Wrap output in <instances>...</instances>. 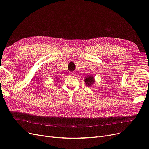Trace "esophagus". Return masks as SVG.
Listing matches in <instances>:
<instances>
[{"label": "esophagus", "mask_w": 149, "mask_h": 149, "mask_svg": "<svg viewBox=\"0 0 149 149\" xmlns=\"http://www.w3.org/2000/svg\"><path fill=\"white\" fill-rule=\"evenodd\" d=\"M69 75H71V76H74V75H75V73L74 72H70Z\"/></svg>", "instance_id": "34e87169"}]
</instances>
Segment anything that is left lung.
Masks as SVG:
<instances>
[{
	"label": "left lung",
	"instance_id": "left-lung-1",
	"mask_svg": "<svg viewBox=\"0 0 149 149\" xmlns=\"http://www.w3.org/2000/svg\"><path fill=\"white\" fill-rule=\"evenodd\" d=\"M95 82V80L94 79V77H93L92 75H89L87 77H85L84 83L87 86L91 87L93 84H94Z\"/></svg>",
	"mask_w": 149,
	"mask_h": 149
}]
</instances>
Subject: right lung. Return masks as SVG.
I'll return each mask as SVG.
<instances>
[{
  "label": "right lung",
  "mask_w": 149,
  "mask_h": 149,
  "mask_svg": "<svg viewBox=\"0 0 149 149\" xmlns=\"http://www.w3.org/2000/svg\"><path fill=\"white\" fill-rule=\"evenodd\" d=\"M57 79V77H55V79Z\"/></svg>",
  "instance_id": "add662e5"
}]
</instances>
